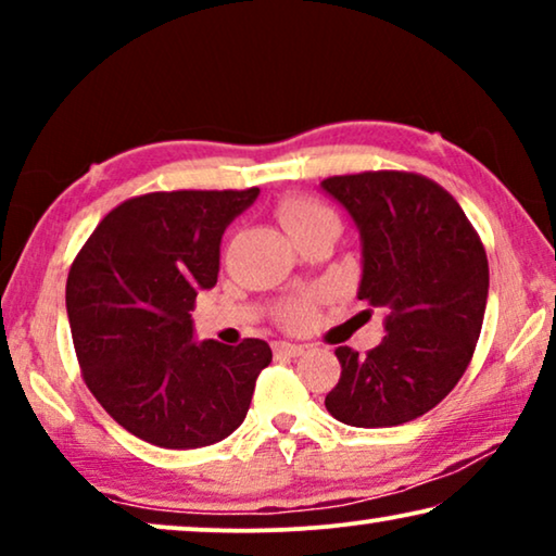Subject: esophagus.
<instances>
[{"mask_svg":"<svg viewBox=\"0 0 556 556\" xmlns=\"http://www.w3.org/2000/svg\"><path fill=\"white\" fill-rule=\"evenodd\" d=\"M273 352H276V356H301L303 346L291 344V341H276V344H273Z\"/></svg>","mask_w":556,"mask_h":556,"instance_id":"obj_1","label":"esophagus"}]
</instances>
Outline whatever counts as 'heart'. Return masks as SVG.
Listing matches in <instances>:
<instances>
[{
	"mask_svg": "<svg viewBox=\"0 0 556 556\" xmlns=\"http://www.w3.org/2000/svg\"><path fill=\"white\" fill-rule=\"evenodd\" d=\"M276 217H278V223L283 225V230L295 240L303 230H308L311 225L321 223V219L333 217V215L324 207L321 202L311 200V197L291 194V197H283V200L278 202ZM308 314H311V301L306 299V295L288 299L278 306V321L288 326V329H299V326L306 324Z\"/></svg>",
	"mask_w": 556,
	"mask_h": 556,
	"instance_id": "obj_1",
	"label": "heart"
}]
</instances>
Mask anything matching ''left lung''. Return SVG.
<instances>
[{
  "mask_svg": "<svg viewBox=\"0 0 556 556\" xmlns=\"http://www.w3.org/2000/svg\"><path fill=\"white\" fill-rule=\"evenodd\" d=\"M362 238L359 301L384 308V339L367 354L337 349L341 377L326 409L354 428L415 420L458 384L489 299V257L460 204L413 172L321 181Z\"/></svg>",
  "mask_w": 556,
  "mask_h": 556,
  "instance_id": "obj_1",
  "label": "left lung"
}]
</instances>
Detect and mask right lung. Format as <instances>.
<instances>
[{"mask_svg":"<svg viewBox=\"0 0 556 556\" xmlns=\"http://www.w3.org/2000/svg\"><path fill=\"white\" fill-rule=\"evenodd\" d=\"M261 189H179L121 202L67 273L65 306L88 390L131 435L189 451L240 428L273 359L261 339L197 341V291L217 283L225 227Z\"/></svg>","mask_w":556,"mask_h":556,"instance_id":"obj_1","label":"right lung"}]
</instances>
